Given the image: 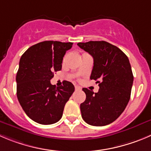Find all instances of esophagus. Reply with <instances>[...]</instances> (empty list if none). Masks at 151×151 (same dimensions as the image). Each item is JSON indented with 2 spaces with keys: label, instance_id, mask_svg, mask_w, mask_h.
<instances>
[{
  "label": "esophagus",
  "instance_id": "1",
  "mask_svg": "<svg viewBox=\"0 0 151 151\" xmlns=\"http://www.w3.org/2000/svg\"><path fill=\"white\" fill-rule=\"evenodd\" d=\"M82 88L80 87V86H75V90L76 91H78V90H81Z\"/></svg>",
  "mask_w": 151,
  "mask_h": 151
}]
</instances>
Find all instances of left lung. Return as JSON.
Here are the masks:
<instances>
[{"instance_id":"8db88e82","label":"left lung","mask_w":151,"mask_h":151,"mask_svg":"<svg viewBox=\"0 0 151 151\" xmlns=\"http://www.w3.org/2000/svg\"><path fill=\"white\" fill-rule=\"evenodd\" d=\"M93 58L91 80L99 83L97 93L83 88L86 99L80 104L83 120L104 126L116 120L130 100L134 76L129 60L116 46L102 40L78 43Z\"/></svg>"}]
</instances>
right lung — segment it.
Here are the masks:
<instances>
[{"instance_id": "right-lung-1", "label": "right lung", "mask_w": 151, "mask_h": 151, "mask_svg": "<svg viewBox=\"0 0 151 151\" xmlns=\"http://www.w3.org/2000/svg\"><path fill=\"white\" fill-rule=\"evenodd\" d=\"M73 43L43 41L31 46L19 62L16 76L17 96L28 116L42 125L58 122L64 107L74 91L71 82L51 84L54 72L60 71L63 57Z\"/></svg>"}]
</instances>
